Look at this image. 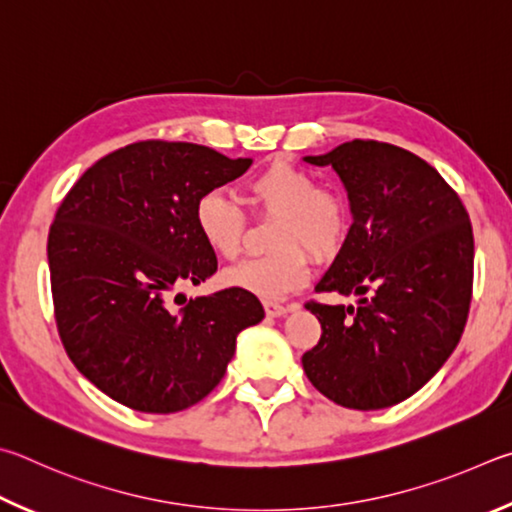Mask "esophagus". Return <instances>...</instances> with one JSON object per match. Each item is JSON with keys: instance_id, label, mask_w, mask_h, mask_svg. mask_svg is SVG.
I'll list each match as a JSON object with an SVG mask.
<instances>
[{"instance_id": "1", "label": "esophagus", "mask_w": 512, "mask_h": 512, "mask_svg": "<svg viewBox=\"0 0 512 512\" xmlns=\"http://www.w3.org/2000/svg\"><path fill=\"white\" fill-rule=\"evenodd\" d=\"M294 306H283V303H276V301H265V312L267 317H283L288 315Z\"/></svg>"}]
</instances>
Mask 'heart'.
I'll return each mask as SVG.
<instances>
[{
    "label": "heart",
    "mask_w": 512,
    "mask_h": 512,
    "mask_svg": "<svg viewBox=\"0 0 512 512\" xmlns=\"http://www.w3.org/2000/svg\"><path fill=\"white\" fill-rule=\"evenodd\" d=\"M251 202L261 213L279 215L272 229L270 254L251 256L224 274L231 288L265 301L283 299L301 288L310 272V256L328 258L342 247L351 222L346 197L319 186L310 170L290 161H272L249 179ZM195 229L215 256L236 258L242 249L247 215L227 193L206 191L193 209Z\"/></svg>",
    "instance_id": "heart-1"
}]
</instances>
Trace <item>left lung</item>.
Segmentation results:
<instances>
[{"label": "left lung", "mask_w": 512, "mask_h": 512, "mask_svg": "<svg viewBox=\"0 0 512 512\" xmlns=\"http://www.w3.org/2000/svg\"><path fill=\"white\" fill-rule=\"evenodd\" d=\"M308 164L333 166L353 224L308 301L319 344L303 355L312 387L348 409H384L434 378L459 344L472 301L474 236L461 197L434 166L391 143L353 139Z\"/></svg>", "instance_id": "left-lung-1"}]
</instances>
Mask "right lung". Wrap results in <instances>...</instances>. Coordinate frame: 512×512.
<instances>
[{"mask_svg":"<svg viewBox=\"0 0 512 512\" xmlns=\"http://www.w3.org/2000/svg\"><path fill=\"white\" fill-rule=\"evenodd\" d=\"M249 166L197 143L137 141L87 168L58 206L47 242L58 333L105 396L143 414L193 407L224 378L240 330L265 317L238 288L172 306L177 288L218 270L197 197Z\"/></svg>","mask_w":512,"mask_h":512,"instance_id":"right-lung-1","label":"right lung"}]
</instances>
